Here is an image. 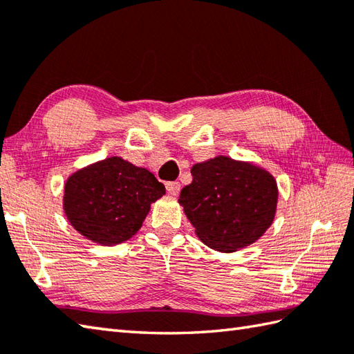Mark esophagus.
<instances>
[{
	"label": "esophagus",
	"instance_id": "obj_1",
	"mask_svg": "<svg viewBox=\"0 0 354 354\" xmlns=\"http://www.w3.org/2000/svg\"><path fill=\"white\" fill-rule=\"evenodd\" d=\"M165 189H167V193L171 194V196H178L179 192H181V184H179V183H167V184H165Z\"/></svg>",
	"mask_w": 354,
	"mask_h": 354
}]
</instances>
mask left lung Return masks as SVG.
<instances>
[{
  "instance_id": "8db88e82",
  "label": "left lung",
  "mask_w": 354,
  "mask_h": 354,
  "mask_svg": "<svg viewBox=\"0 0 354 354\" xmlns=\"http://www.w3.org/2000/svg\"><path fill=\"white\" fill-rule=\"evenodd\" d=\"M192 176L179 204L199 240L212 250L234 252L272 225L278 189L268 170L219 155L194 164Z\"/></svg>"
}]
</instances>
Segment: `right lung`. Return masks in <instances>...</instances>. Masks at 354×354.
<instances>
[{"instance_id":"add662e5","label":"right lung","mask_w":354,"mask_h":354,"mask_svg":"<svg viewBox=\"0 0 354 354\" xmlns=\"http://www.w3.org/2000/svg\"><path fill=\"white\" fill-rule=\"evenodd\" d=\"M165 187L147 169L120 156L74 171L64 189L66 219L88 240L112 246L129 240L141 228L150 204Z\"/></svg>"}]
</instances>
